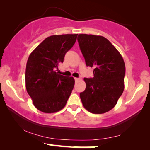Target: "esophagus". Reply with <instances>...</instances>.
<instances>
[{"label":"esophagus","instance_id":"34e87169","mask_svg":"<svg viewBox=\"0 0 150 150\" xmlns=\"http://www.w3.org/2000/svg\"><path fill=\"white\" fill-rule=\"evenodd\" d=\"M74 79H75V80L76 81L79 80V78H78V77H75V78H74Z\"/></svg>","mask_w":150,"mask_h":150}]
</instances>
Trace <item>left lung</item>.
Instances as JSON below:
<instances>
[{
	"label": "left lung",
	"instance_id": "left-lung-1",
	"mask_svg": "<svg viewBox=\"0 0 150 150\" xmlns=\"http://www.w3.org/2000/svg\"><path fill=\"white\" fill-rule=\"evenodd\" d=\"M79 46L87 67L94 68L93 78H84L80 93L83 107L93 114L112 109L124 90L125 66L120 53L101 35L79 34Z\"/></svg>",
	"mask_w": 150,
	"mask_h": 150
}]
</instances>
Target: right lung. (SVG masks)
I'll use <instances>...</instances> for the list:
<instances>
[{"label":"right lung","instance_id":"right-lung-1","mask_svg":"<svg viewBox=\"0 0 150 150\" xmlns=\"http://www.w3.org/2000/svg\"><path fill=\"white\" fill-rule=\"evenodd\" d=\"M77 34L51 35L32 51L25 71L26 88L38 110L45 113L58 112L67 104L75 79L55 72Z\"/></svg>","mask_w":150,"mask_h":150}]
</instances>
